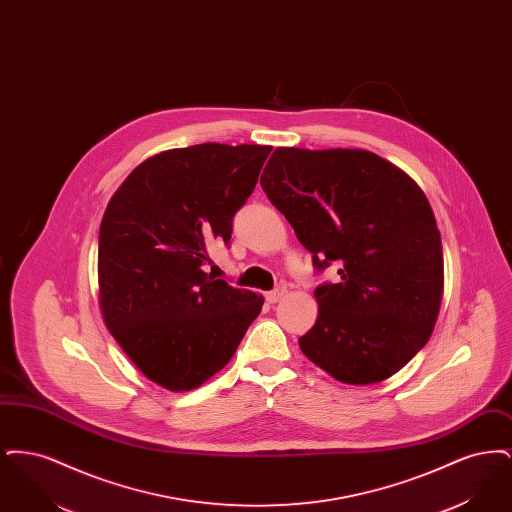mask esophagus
I'll use <instances>...</instances> for the list:
<instances>
[{
    "label": "esophagus",
    "instance_id": "34e87169",
    "mask_svg": "<svg viewBox=\"0 0 512 512\" xmlns=\"http://www.w3.org/2000/svg\"><path fill=\"white\" fill-rule=\"evenodd\" d=\"M286 292H288V286H286V284H280V286H276L272 292L267 293L268 303H278V301L284 297V293Z\"/></svg>",
    "mask_w": 512,
    "mask_h": 512
}]
</instances>
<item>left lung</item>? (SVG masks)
Masks as SVG:
<instances>
[{"instance_id": "1", "label": "left lung", "mask_w": 512, "mask_h": 512, "mask_svg": "<svg viewBox=\"0 0 512 512\" xmlns=\"http://www.w3.org/2000/svg\"><path fill=\"white\" fill-rule=\"evenodd\" d=\"M270 203L338 284L315 290L309 361L343 384L393 376L430 340L443 295L434 211L407 172L366 149L276 147L261 176Z\"/></svg>"}]
</instances>
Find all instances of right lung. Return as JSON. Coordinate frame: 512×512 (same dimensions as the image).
<instances>
[{
  "instance_id": "1",
  "label": "right lung",
  "mask_w": 512,
  "mask_h": 512,
  "mask_svg": "<svg viewBox=\"0 0 512 512\" xmlns=\"http://www.w3.org/2000/svg\"><path fill=\"white\" fill-rule=\"evenodd\" d=\"M270 146H199L147 157L99 226V309L140 372L169 391L205 384L234 357L263 295L207 274V245L230 244Z\"/></svg>"
}]
</instances>
